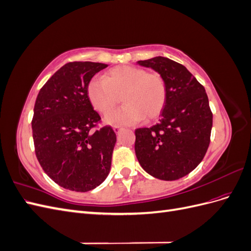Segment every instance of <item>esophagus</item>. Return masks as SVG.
<instances>
[{"label": "esophagus", "mask_w": 251, "mask_h": 251, "mask_svg": "<svg viewBox=\"0 0 251 251\" xmlns=\"http://www.w3.org/2000/svg\"><path fill=\"white\" fill-rule=\"evenodd\" d=\"M124 130V127H121V126H115L114 127V132H115L116 134H118L119 132H121Z\"/></svg>", "instance_id": "1"}]
</instances>
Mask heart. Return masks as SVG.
Instances as JSON below:
<instances>
[{
	"label": "heart",
	"instance_id": "b5f03b06",
	"mask_svg": "<svg viewBox=\"0 0 251 251\" xmlns=\"http://www.w3.org/2000/svg\"><path fill=\"white\" fill-rule=\"evenodd\" d=\"M87 95L92 107L103 116L116 108L123 96L125 105L107 118L111 126H130L157 118L162 113L168 92L161 75L148 73L138 67L113 68L102 78L91 79Z\"/></svg>",
	"mask_w": 251,
	"mask_h": 251
}]
</instances>
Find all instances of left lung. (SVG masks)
I'll return each instance as SVG.
<instances>
[{"mask_svg": "<svg viewBox=\"0 0 251 251\" xmlns=\"http://www.w3.org/2000/svg\"><path fill=\"white\" fill-rule=\"evenodd\" d=\"M166 85L165 107L159 124L135 131V153L141 168L157 179L186 176L202 161L210 141L212 113L204 87L186 68L168 57L139 60Z\"/></svg>", "mask_w": 251, "mask_h": 251, "instance_id": "left-lung-1", "label": "left lung"}]
</instances>
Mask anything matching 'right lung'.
<instances>
[{
	"instance_id": "right-lung-1",
	"label": "right lung",
	"mask_w": 251,
	"mask_h": 251,
	"mask_svg": "<svg viewBox=\"0 0 251 251\" xmlns=\"http://www.w3.org/2000/svg\"><path fill=\"white\" fill-rule=\"evenodd\" d=\"M107 67L68 63L36 97L31 124L36 158L55 183L70 191L94 189L110 173L116 134L111 126L92 130L100 116L87 95L90 80Z\"/></svg>"
}]
</instances>
